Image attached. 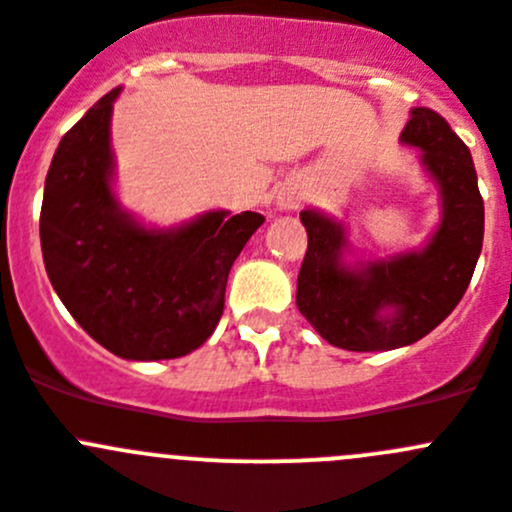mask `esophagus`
Wrapping results in <instances>:
<instances>
[{"mask_svg": "<svg viewBox=\"0 0 512 512\" xmlns=\"http://www.w3.org/2000/svg\"><path fill=\"white\" fill-rule=\"evenodd\" d=\"M278 207L280 209H295L300 204V191L298 186H283V189L278 191Z\"/></svg>", "mask_w": 512, "mask_h": 512, "instance_id": "esophagus-1", "label": "esophagus"}]
</instances>
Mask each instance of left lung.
Listing matches in <instances>:
<instances>
[{"label":"left lung","instance_id":"8db88e82","mask_svg":"<svg viewBox=\"0 0 512 512\" xmlns=\"http://www.w3.org/2000/svg\"><path fill=\"white\" fill-rule=\"evenodd\" d=\"M401 143L422 151L442 199L422 250L351 265L346 227L318 209L300 212L308 250L295 303L318 336L346 351H391L434 331L465 295L482 250L485 207L470 148L432 108H412Z\"/></svg>","mask_w":512,"mask_h":512}]
</instances>
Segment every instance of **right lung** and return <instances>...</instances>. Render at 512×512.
Wrapping results in <instances>:
<instances>
[{
	"label": "right lung",
	"mask_w": 512,
	"mask_h": 512,
	"mask_svg": "<svg viewBox=\"0 0 512 512\" xmlns=\"http://www.w3.org/2000/svg\"><path fill=\"white\" fill-rule=\"evenodd\" d=\"M111 90L62 136L45 179L40 245L47 278L90 338L128 361L179 358L202 346L224 310L234 260L257 212L224 209L148 229L113 191Z\"/></svg>",
	"instance_id": "add662e5"
}]
</instances>
